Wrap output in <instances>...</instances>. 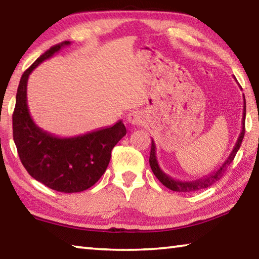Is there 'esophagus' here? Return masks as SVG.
I'll list each match as a JSON object with an SVG mask.
<instances>
[{"label":"esophagus","instance_id":"obj_1","mask_svg":"<svg viewBox=\"0 0 259 259\" xmlns=\"http://www.w3.org/2000/svg\"><path fill=\"white\" fill-rule=\"evenodd\" d=\"M126 121H128L129 124H133V125H136V124H139L140 122L143 121V117L142 115H140L139 113L137 112H133L130 113L128 117H126Z\"/></svg>","mask_w":259,"mask_h":259}]
</instances>
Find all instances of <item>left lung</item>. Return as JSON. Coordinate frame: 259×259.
<instances>
[{"label": "left lung", "mask_w": 259, "mask_h": 259, "mask_svg": "<svg viewBox=\"0 0 259 259\" xmlns=\"http://www.w3.org/2000/svg\"><path fill=\"white\" fill-rule=\"evenodd\" d=\"M243 116H242V130L239 135V138L236 140L235 145L232 150L231 154L229 157L224 161L219 168L216 170V171L211 172L208 176L201 177L196 181H190V182H182V181H177V179H174L172 177L168 176V175L164 174L162 171L159 163H157V159H156V146L154 140L152 139V147H151V154H150V165L153 174L155 175V177L159 179V181L163 184L165 187H168L169 190L175 191V192H181V193H188V192H194V191H199L201 188H207L210 185H212L213 183H216L223 177V175L226 171V169L229 168L230 164L232 163V161L234 160L236 152L239 151V148L241 146V143H242L243 137H244V122H245V99H244V95H243Z\"/></svg>", "instance_id": "left-lung-1"}]
</instances>
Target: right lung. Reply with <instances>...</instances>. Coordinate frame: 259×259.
Instances as JSON below:
<instances>
[{
  "mask_svg": "<svg viewBox=\"0 0 259 259\" xmlns=\"http://www.w3.org/2000/svg\"><path fill=\"white\" fill-rule=\"evenodd\" d=\"M69 41L51 47L20 78L12 115L14 140L20 161L37 182L57 192L85 191L106 171L113 147L126 134L122 121L75 137L61 138L35 124L27 105V81L42 61L51 58Z\"/></svg>",
  "mask_w": 259,
  "mask_h": 259,
  "instance_id": "1",
  "label": "right lung"
}]
</instances>
